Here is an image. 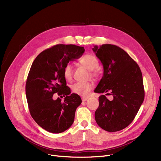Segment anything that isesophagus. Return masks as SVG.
Listing matches in <instances>:
<instances>
[{
	"instance_id": "esophagus-1",
	"label": "esophagus",
	"mask_w": 161,
	"mask_h": 161,
	"mask_svg": "<svg viewBox=\"0 0 161 161\" xmlns=\"http://www.w3.org/2000/svg\"><path fill=\"white\" fill-rule=\"evenodd\" d=\"M89 98V97H81V100L83 102H86V101Z\"/></svg>"
}]
</instances>
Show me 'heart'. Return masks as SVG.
I'll return each mask as SVG.
<instances>
[{
	"instance_id": "heart-1",
	"label": "heart",
	"mask_w": 161,
	"mask_h": 161,
	"mask_svg": "<svg viewBox=\"0 0 161 161\" xmlns=\"http://www.w3.org/2000/svg\"><path fill=\"white\" fill-rule=\"evenodd\" d=\"M80 62L84 66L92 72V75H95L93 70H96L98 66V61L97 58L92 55H85L80 60ZM72 65L70 63H68L64 67L63 75L66 81H71L72 78ZM93 87V83L90 81L87 82H76L72 86V90L74 93L81 96L87 95L91 89Z\"/></svg>"
}]
</instances>
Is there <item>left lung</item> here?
<instances>
[{"label": "left lung", "mask_w": 161, "mask_h": 161, "mask_svg": "<svg viewBox=\"0 0 161 161\" xmlns=\"http://www.w3.org/2000/svg\"><path fill=\"white\" fill-rule=\"evenodd\" d=\"M104 68L102 79L95 92H111L114 99L99 97L95 120L108 132L121 130L134 120L144 100L142 74L138 64L121 47L103 44L92 48Z\"/></svg>", "instance_id": "8db88e82"}]
</instances>
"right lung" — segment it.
<instances>
[{"mask_svg": "<svg viewBox=\"0 0 161 161\" xmlns=\"http://www.w3.org/2000/svg\"><path fill=\"white\" fill-rule=\"evenodd\" d=\"M84 52L83 47L57 44L41 52L32 64L25 87L29 109L33 119L49 132H63L74 122L81 99L78 95H70L63 69L66 63L80 58ZM57 92L65 97L64 101L53 98Z\"/></svg>", "mask_w": 161, "mask_h": 161, "instance_id": "add662e5", "label": "right lung"}]
</instances>
